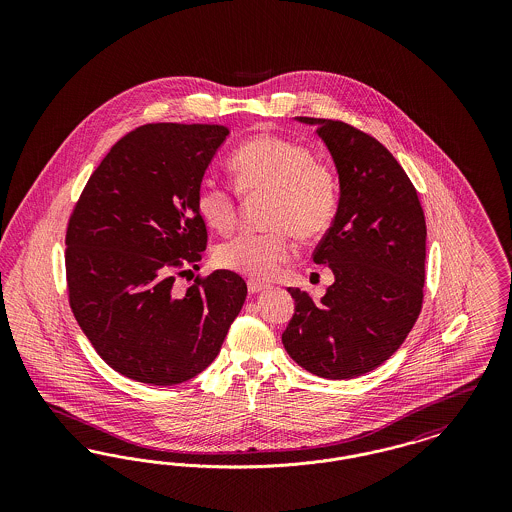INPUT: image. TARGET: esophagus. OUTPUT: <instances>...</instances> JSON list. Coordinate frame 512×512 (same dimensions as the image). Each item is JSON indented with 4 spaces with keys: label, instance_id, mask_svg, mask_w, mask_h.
<instances>
[{
    "label": "esophagus",
    "instance_id": "34e87169",
    "mask_svg": "<svg viewBox=\"0 0 512 512\" xmlns=\"http://www.w3.org/2000/svg\"><path fill=\"white\" fill-rule=\"evenodd\" d=\"M267 288V284H263V282H259V280H249V282H247V290L251 293L263 292V290H267Z\"/></svg>",
    "mask_w": 512,
    "mask_h": 512
}]
</instances>
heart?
<instances>
[{
  "mask_svg": "<svg viewBox=\"0 0 512 512\" xmlns=\"http://www.w3.org/2000/svg\"><path fill=\"white\" fill-rule=\"evenodd\" d=\"M236 188L244 195L268 194L265 232H244L215 251L219 267L255 280L272 278L295 255V236L317 240L338 215L340 180L334 167L311 147L276 134L249 138L230 157ZM203 222L228 234L238 219L236 190L205 178L195 192Z\"/></svg>",
  "mask_w": 512,
  "mask_h": 512,
  "instance_id": "1",
  "label": "heart"
}]
</instances>
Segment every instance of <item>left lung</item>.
I'll use <instances>...</instances> for the list:
<instances>
[{
    "label": "left lung",
    "instance_id": "left-lung-1",
    "mask_svg": "<svg viewBox=\"0 0 512 512\" xmlns=\"http://www.w3.org/2000/svg\"><path fill=\"white\" fill-rule=\"evenodd\" d=\"M315 124L340 174V207L313 261L334 284L315 303L288 288L295 313L282 334L288 355L328 380L386 363L413 330L424 299L426 220L413 182L386 147L332 119Z\"/></svg>",
    "mask_w": 512,
    "mask_h": 512
}]
</instances>
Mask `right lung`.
Wrapping results in <instances>:
<instances>
[{"instance_id": "obj_1", "label": "right lung", "mask_w": 512, "mask_h": 512, "mask_svg": "<svg viewBox=\"0 0 512 512\" xmlns=\"http://www.w3.org/2000/svg\"><path fill=\"white\" fill-rule=\"evenodd\" d=\"M230 134L222 124L151 122L122 136L92 172L65 236L74 318L122 376L174 386L215 361L247 286L232 270L174 278L207 247L195 192Z\"/></svg>"}]
</instances>
